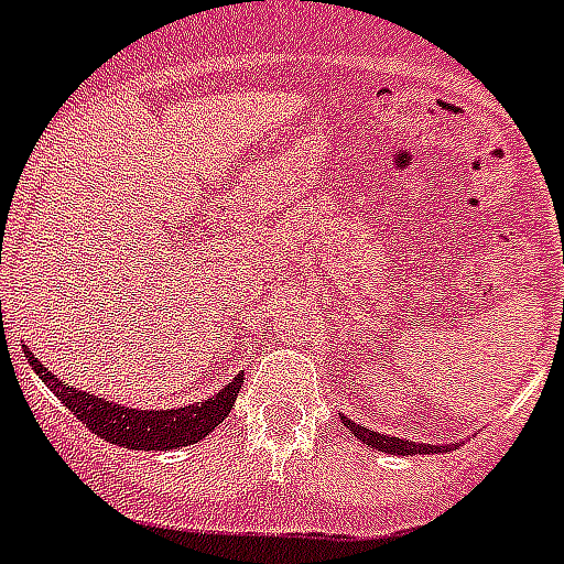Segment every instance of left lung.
Returning a JSON list of instances; mask_svg holds the SVG:
<instances>
[{
    "label": "left lung",
    "instance_id": "8db88e82",
    "mask_svg": "<svg viewBox=\"0 0 564 564\" xmlns=\"http://www.w3.org/2000/svg\"><path fill=\"white\" fill-rule=\"evenodd\" d=\"M341 423L350 429V434L359 436L365 445H370V448H376V451H387V454L412 456V454H442V451H448V445H420V442L401 440V436L378 434V431L365 429V425H356L354 420H347V417H341Z\"/></svg>",
    "mask_w": 564,
    "mask_h": 564
}]
</instances>
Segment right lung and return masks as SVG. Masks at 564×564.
I'll use <instances>...</instances> for the list:
<instances>
[{"label":"right lung","instance_id":"add662e5","mask_svg":"<svg viewBox=\"0 0 564 564\" xmlns=\"http://www.w3.org/2000/svg\"><path fill=\"white\" fill-rule=\"evenodd\" d=\"M24 354H28V361L39 372L41 381L50 387V392L57 401H63V406L75 414L91 434L133 451H175L199 442L228 417L236 403V394L245 383V376H236L228 387L219 389L205 403L147 412V409H128L122 403L108 401V398H97V394H88L77 387H68L66 381L52 376L28 347H24Z\"/></svg>","mask_w":564,"mask_h":564}]
</instances>
